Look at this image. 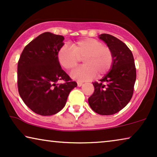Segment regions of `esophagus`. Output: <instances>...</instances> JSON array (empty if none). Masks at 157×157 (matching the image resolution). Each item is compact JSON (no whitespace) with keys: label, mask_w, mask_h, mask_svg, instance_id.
Listing matches in <instances>:
<instances>
[{"label":"esophagus","mask_w":157,"mask_h":157,"mask_svg":"<svg viewBox=\"0 0 157 157\" xmlns=\"http://www.w3.org/2000/svg\"><path fill=\"white\" fill-rule=\"evenodd\" d=\"M77 85H78V86L80 87L83 85V83L81 82V81H78V82H77Z\"/></svg>","instance_id":"1"}]
</instances>
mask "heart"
Returning <instances> with one entry per match:
<instances>
[{"label":"heart","mask_w":157,"mask_h":157,"mask_svg":"<svg viewBox=\"0 0 157 157\" xmlns=\"http://www.w3.org/2000/svg\"><path fill=\"white\" fill-rule=\"evenodd\" d=\"M81 59L85 65L73 71L71 76L78 81H87L96 74L101 78L108 74L112 68L114 56L110 47L91 38L78 40L71 47L64 45L58 52L60 64L67 70L77 67Z\"/></svg>","instance_id":"heart-1"}]
</instances>
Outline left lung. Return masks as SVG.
I'll return each instance as SVG.
<instances>
[{"instance_id": "8db88e82", "label": "left lung", "mask_w": 157, "mask_h": 157, "mask_svg": "<svg viewBox=\"0 0 157 157\" xmlns=\"http://www.w3.org/2000/svg\"><path fill=\"white\" fill-rule=\"evenodd\" d=\"M101 39L110 47L114 61L110 71L93 83L94 92L89 98L92 110L101 115H112L124 108L134 94L136 71L132 52L119 38L102 33Z\"/></svg>"}]
</instances>
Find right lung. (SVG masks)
Masks as SVG:
<instances>
[{
	"label": "right lung",
	"instance_id": "right-lung-1",
	"mask_svg": "<svg viewBox=\"0 0 157 157\" xmlns=\"http://www.w3.org/2000/svg\"><path fill=\"white\" fill-rule=\"evenodd\" d=\"M63 36L45 32L23 49L18 62V93L25 105L41 116L56 113L65 106L76 81L62 69L58 52L63 46ZM59 80L64 83L59 84Z\"/></svg>",
	"mask_w": 157,
	"mask_h": 157
}]
</instances>
